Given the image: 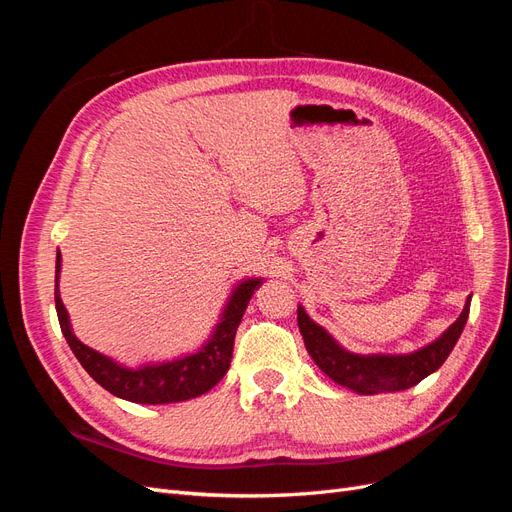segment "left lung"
Segmentation results:
<instances>
[{"instance_id":"left-lung-1","label":"left lung","mask_w":512,"mask_h":512,"mask_svg":"<svg viewBox=\"0 0 512 512\" xmlns=\"http://www.w3.org/2000/svg\"><path fill=\"white\" fill-rule=\"evenodd\" d=\"M470 301L472 297H468L459 318L436 339V342L408 354L350 352L339 344L327 329L309 318L303 305L297 307V320L309 356H312L314 363L333 382L361 395L395 393L416 386L423 378H427L433 371L442 367V363L448 359V354L455 348L459 335L463 333V327H466Z\"/></svg>"}]
</instances>
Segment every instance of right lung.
<instances>
[{"label": "right lung", "instance_id": "1", "mask_svg": "<svg viewBox=\"0 0 512 512\" xmlns=\"http://www.w3.org/2000/svg\"><path fill=\"white\" fill-rule=\"evenodd\" d=\"M61 254L57 252L55 262V307L61 333H64L70 350L102 389L134 404H179L185 399H194L211 391L230 367L232 348H235L237 327L243 318L247 303L254 290L265 282V277H245L230 290V297L222 309L220 320L215 324L207 342L196 352H188L177 359L151 361L138 367L123 365L113 356H106L94 348L85 346L74 335L68 309L59 294Z\"/></svg>", "mask_w": 512, "mask_h": 512}]
</instances>
